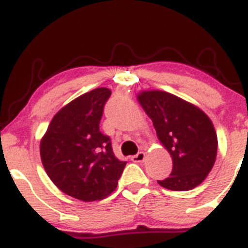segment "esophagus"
<instances>
[{"label":"esophagus","instance_id":"34e87169","mask_svg":"<svg viewBox=\"0 0 248 248\" xmlns=\"http://www.w3.org/2000/svg\"><path fill=\"white\" fill-rule=\"evenodd\" d=\"M145 156H146V155H145V152H142V151H140V152H138V154L137 155H134V156H132V161L133 162H136V163H139V162H142L145 159Z\"/></svg>","mask_w":248,"mask_h":248}]
</instances>
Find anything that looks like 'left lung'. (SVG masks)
<instances>
[{"mask_svg":"<svg viewBox=\"0 0 248 248\" xmlns=\"http://www.w3.org/2000/svg\"><path fill=\"white\" fill-rule=\"evenodd\" d=\"M137 99L172 158L170 176L157 182L171 191H188L201 185L217 156V134L210 117L194 104L166 91H141Z\"/></svg>","mask_w":248,"mask_h":248,"instance_id":"left-lung-1","label":"left lung"}]
</instances>
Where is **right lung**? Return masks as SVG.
<instances>
[{
    "label": "right lung",
    "mask_w": 248,
    "mask_h": 248,
    "mask_svg": "<svg viewBox=\"0 0 248 248\" xmlns=\"http://www.w3.org/2000/svg\"><path fill=\"white\" fill-rule=\"evenodd\" d=\"M111 94L98 87L60 110L41 140V158L47 176L67 196L82 202L102 201L117 186L126 167L115 157L108 136L99 131Z\"/></svg>",
    "instance_id": "1"
}]
</instances>
